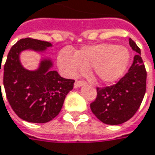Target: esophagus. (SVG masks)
<instances>
[{
    "label": "esophagus",
    "mask_w": 155,
    "mask_h": 155,
    "mask_svg": "<svg viewBox=\"0 0 155 155\" xmlns=\"http://www.w3.org/2000/svg\"><path fill=\"white\" fill-rule=\"evenodd\" d=\"M85 84V82L84 81H76L75 82H74V87L75 88H77V87H81V86H83Z\"/></svg>",
    "instance_id": "34e87169"
}]
</instances>
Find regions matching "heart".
<instances>
[{
  "label": "heart",
  "instance_id": "1",
  "mask_svg": "<svg viewBox=\"0 0 155 155\" xmlns=\"http://www.w3.org/2000/svg\"><path fill=\"white\" fill-rule=\"evenodd\" d=\"M130 52L125 47L113 44L85 46L73 53L63 49L58 55L59 68L74 76L91 68L94 78L104 83L115 82L123 76L130 62Z\"/></svg>",
  "mask_w": 155,
  "mask_h": 155
}]
</instances>
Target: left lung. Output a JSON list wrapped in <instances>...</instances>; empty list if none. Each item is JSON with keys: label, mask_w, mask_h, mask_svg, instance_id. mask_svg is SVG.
Instances as JSON below:
<instances>
[{"label": "left lung", "mask_w": 155, "mask_h": 155, "mask_svg": "<svg viewBox=\"0 0 155 155\" xmlns=\"http://www.w3.org/2000/svg\"><path fill=\"white\" fill-rule=\"evenodd\" d=\"M129 45L137 54L128 73L112 86L97 87V96L90 109L103 123L110 125L123 124L139 110L146 93L147 71L140 56V49L129 38Z\"/></svg>", "instance_id": "left-lung-1"}]
</instances>
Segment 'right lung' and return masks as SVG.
Listing matches in <instances>:
<instances>
[{
    "instance_id": "add662e5",
    "label": "right lung",
    "mask_w": 155,
    "mask_h": 155,
    "mask_svg": "<svg viewBox=\"0 0 155 155\" xmlns=\"http://www.w3.org/2000/svg\"><path fill=\"white\" fill-rule=\"evenodd\" d=\"M51 46L49 42L30 38L20 39L11 47L4 65L3 86L8 101L15 113L27 122L44 124L53 119L74 87V80L61 77L51 69L53 64L50 59H42L38 68L33 71L23 67L22 51L44 52Z\"/></svg>"
}]
</instances>
